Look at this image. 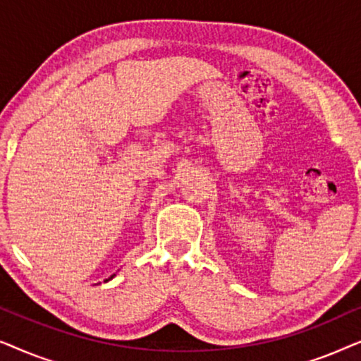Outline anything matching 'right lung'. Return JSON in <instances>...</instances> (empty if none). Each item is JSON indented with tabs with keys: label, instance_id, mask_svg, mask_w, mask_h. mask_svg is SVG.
<instances>
[{
	"label": "right lung",
	"instance_id": "right-lung-1",
	"mask_svg": "<svg viewBox=\"0 0 361 361\" xmlns=\"http://www.w3.org/2000/svg\"><path fill=\"white\" fill-rule=\"evenodd\" d=\"M115 276H116V274H111V276H110V278H108V279H105V281H110V279H113V278H115Z\"/></svg>",
	"mask_w": 361,
	"mask_h": 361
}]
</instances>
